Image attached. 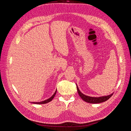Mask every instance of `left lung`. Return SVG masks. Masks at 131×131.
<instances>
[{
	"label": "left lung",
	"instance_id": "left-lung-1",
	"mask_svg": "<svg viewBox=\"0 0 131 131\" xmlns=\"http://www.w3.org/2000/svg\"><path fill=\"white\" fill-rule=\"evenodd\" d=\"M77 90H78V92L79 94L80 97L84 100L85 102L89 103H92V104H97V103H102L105 102L106 101L108 100L112 96V95L113 93L110 94V95H108V96H102V97H90V96H86L84 94H83L81 92V91L79 89L78 86L77 85Z\"/></svg>",
	"mask_w": 131,
	"mask_h": 131
}]
</instances>
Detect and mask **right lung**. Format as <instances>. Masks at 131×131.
Here are the masks:
<instances>
[{"label":"right lung","mask_w":131,"mask_h":131,"mask_svg":"<svg viewBox=\"0 0 131 131\" xmlns=\"http://www.w3.org/2000/svg\"><path fill=\"white\" fill-rule=\"evenodd\" d=\"M56 92H57V90H56V91H55L54 93L52 95V96H51L50 98H49V99H47V100H46L45 101H43L42 102H32V103H34V104H46V103H47L50 102V101H52L53 100V98H54V96L56 95Z\"/></svg>","instance_id":"right-lung-1"}]
</instances>
